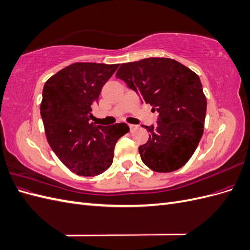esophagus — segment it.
Segmentation results:
<instances>
[{
    "label": "esophagus",
    "mask_w": 250,
    "mask_h": 250,
    "mask_svg": "<svg viewBox=\"0 0 250 250\" xmlns=\"http://www.w3.org/2000/svg\"><path fill=\"white\" fill-rule=\"evenodd\" d=\"M129 128H130V131H133L135 128H138V125H133V124H130L129 125Z\"/></svg>",
    "instance_id": "esophagus-1"
}]
</instances>
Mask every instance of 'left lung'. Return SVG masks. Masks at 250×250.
I'll use <instances>...</instances> for the list:
<instances>
[{
  "label": "left lung",
  "mask_w": 250,
  "mask_h": 250,
  "mask_svg": "<svg viewBox=\"0 0 250 250\" xmlns=\"http://www.w3.org/2000/svg\"><path fill=\"white\" fill-rule=\"evenodd\" d=\"M116 77L160 113L156 126H144L149 134L139 147L143 163L167 173L187 164L203 133L207 98L198 75L176 60L151 57L122 63Z\"/></svg>",
  "instance_id": "8db88e82"
}]
</instances>
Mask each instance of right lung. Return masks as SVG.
Listing matches in <instances>:
<instances>
[{
    "mask_svg": "<svg viewBox=\"0 0 250 250\" xmlns=\"http://www.w3.org/2000/svg\"><path fill=\"white\" fill-rule=\"evenodd\" d=\"M120 64L76 62L47 80L41 115L48 143L66 168L96 176L112 164L116 143L129 131L125 123L96 126L92 108Z\"/></svg>",
    "mask_w": 250,
    "mask_h": 250,
    "instance_id": "add662e5",
    "label": "right lung"
}]
</instances>
